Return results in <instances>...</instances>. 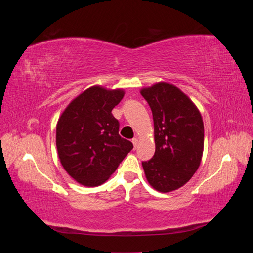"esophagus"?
Listing matches in <instances>:
<instances>
[{"label":"esophagus","mask_w":253,"mask_h":253,"mask_svg":"<svg viewBox=\"0 0 253 253\" xmlns=\"http://www.w3.org/2000/svg\"><path fill=\"white\" fill-rule=\"evenodd\" d=\"M132 142L134 144V149L137 148V145H138V138H133L132 139Z\"/></svg>","instance_id":"esophagus-1"}]
</instances>
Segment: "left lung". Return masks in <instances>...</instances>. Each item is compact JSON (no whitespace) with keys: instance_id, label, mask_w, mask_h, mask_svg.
Masks as SVG:
<instances>
[{"instance_id":"obj_1","label":"left lung","mask_w":253,"mask_h":253,"mask_svg":"<svg viewBox=\"0 0 253 253\" xmlns=\"http://www.w3.org/2000/svg\"><path fill=\"white\" fill-rule=\"evenodd\" d=\"M154 121L155 153L142 162L145 177L159 192H171L194 175L204 151V124L200 111L172 84L156 83L141 90Z\"/></svg>"}]
</instances>
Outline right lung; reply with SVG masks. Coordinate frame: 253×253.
<instances>
[{"label": "right lung", "mask_w": 253, "mask_h": 253, "mask_svg": "<svg viewBox=\"0 0 253 253\" xmlns=\"http://www.w3.org/2000/svg\"><path fill=\"white\" fill-rule=\"evenodd\" d=\"M124 96L122 89L93 86L74 99L59 118L60 162L83 186L102 185L133 149V143L119 135V121L112 114Z\"/></svg>", "instance_id": "right-lung-1"}]
</instances>
